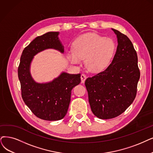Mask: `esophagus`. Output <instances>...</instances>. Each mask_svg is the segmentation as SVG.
<instances>
[{"mask_svg":"<svg viewBox=\"0 0 153 153\" xmlns=\"http://www.w3.org/2000/svg\"><path fill=\"white\" fill-rule=\"evenodd\" d=\"M87 78V76L85 74H84V73H82V74L81 75V81H82V83H84L85 80H86Z\"/></svg>","mask_w":153,"mask_h":153,"instance_id":"esophagus-1","label":"esophagus"}]
</instances>
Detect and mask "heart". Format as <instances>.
Masks as SVG:
<instances>
[{"label": "heart", "mask_w": 153, "mask_h": 153, "mask_svg": "<svg viewBox=\"0 0 153 153\" xmlns=\"http://www.w3.org/2000/svg\"><path fill=\"white\" fill-rule=\"evenodd\" d=\"M115 43L110 38L96 33L79 36L73 43V50L67 54L72 63L79 64L85 58V66L91 71L105 70L111 63L115 51Z\"/></svg>", "instance_id": "heart-1"}]
</instances>
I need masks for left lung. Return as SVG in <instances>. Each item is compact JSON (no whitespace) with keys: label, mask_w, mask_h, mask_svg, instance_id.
Masks as SVG:
<instances>
[{"label":"left lung","mask_w":153,"mask_h":153,"mask_svg":"<svg viewBox=\"0 0 153 153\" xmlns=\"http://www.w3.org/2000/svg\"><path fill=\"white\" fill-rule=\"evenodd\" d=\"M112 30L118 45L111 63L85 82L91 111L101 119L117 117L131 105L140 78L137 53L132 42L119 30Z\"/></svg>","instance_id":"obj_1"}]
</instances>
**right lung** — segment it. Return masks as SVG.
Here are the masks:
<instances>
[{
	"label": "right lung",
	"instance_id": "add662e5",
	"mask_svg": "<svg viewBox=\"0 0 153 153\" xmlns=\"http://www.w3.org/2000/svg\"><path fill=\"white\" fill-rule=\"evenodd\" d=\"M59 32H48L38 36L24 48L18 68L21 94L26 105L39 119L45 120L62 119L68 111L72 88L81 82L80 74L62 72L50 82L38 83L30 74V63L34 56L48 49L64 53L59 39Z\"/></svg>",
	"mask_w": 153,
	"mask_h": 153
}]
</instances>
